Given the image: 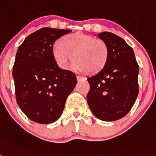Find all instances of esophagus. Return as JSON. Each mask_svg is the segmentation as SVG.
<instances>
[{
	"mask_svg": "<svg viewBox=\"0 0 156 156\" xmlns=\"http://www.w3.org/2000/svg\"><path fill=\"white\" fill-rule=\"evenodd\" d=\"M77 80H78V82H82V81H85V80H86V78H85V77L77 76Z\"/></svg>",
	"mask_w": 156,
	"mask_h": 156,
	"instance_id": "esophagus-1",
	"label": "esophagus"
}]
</instances>
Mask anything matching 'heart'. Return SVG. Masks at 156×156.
Returning a JSON list of instances; mask_svg holds the SVG:
<instances>
[{"instance_id":"obj_1","label":"heart","mask_w":156,"mask_h":156,"mask_svg":"<svg viewBox=\"0 0 156 156\" xmlns=\"http://www.w3.org/2000/svg\"><path fill=\"white\" fill-rule=\"evenodd\" d=\"M52 55L60 68L68 69L73 56L78 70L95 74L106 64L109 49L101 39L78 32L62 37L53 47Z\"/></svg>"}]
</instances>
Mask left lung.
Segmentation results:
<instances>
[{"instance_id": "1", "label": "left lung", "mask_w": 156, "mask_h": 156, "mask_svg": "<svg viewBox=\"0 0 156 156\" xmlns=\"http://www.w3.org/2000/svg\"><path fill=\"white\" fill-rule=\"evenodd\" d=\"M97 35L107 44L109 55L104 68L87 79V103L97 119L115 121L127 115L136 101L139 66L133 48L122 37L110 32Z\"/></svg>"}]
</instances>
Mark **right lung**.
Segmentation results:
<instances>
[{
	"instance_id": "obj_1",
	"label": "right lung",
	"mask_w": 156,
	"mask_h": 156,
	"mask_svg": "<svg viewBox=\"0 0 156 156\" xmlns=\"http://www.w3.org/2000/svg\"><path fill=\"white\" fill-rule=\"evenodd\" d=\"M70 31L41 28L30 34L17 50L12 69L16 101L35 122L56 121L76 86L74 73L60 68L52 55L54 42Z\"/></svg>"
}]
</instances>
